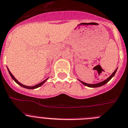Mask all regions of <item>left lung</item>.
I'll return each mask as SVG.
<instances>
[{
	"mask_svg": "<svg viewBox=\"0 0 128 128\" xmlns=\"http://www.w3.org/2000/svg\"><path fill=\"white\" fill-rule=\"evenodd\" d=\"M117 70H118V68H117L116 70H115V71H114V72H113L112 74L110 75V76H109V77L107 79H106V80H105L104 81H103V82H100V83H95V84H88V83H84V82H82V81L80 80H78L80 81V82H81V83H82L83 84H84V85H85L86 86H88V87H90V88H97V87H100V86H102L104 85V84H106V83H108V82H109L110 80L113 77H114V76L115 75L116 72Z\"/></svg>",
	"mask_w": 128,
	"mask_h": 128,
	"instance_id": "1",
	"label": "left lung"
}]
</instances>
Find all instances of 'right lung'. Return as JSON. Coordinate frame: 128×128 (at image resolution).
Wrapping results in <instances>:
<instances>
[{
	"instance_id": "1",
	"label": "right lung",
	"mask_w": 128,
	"mask_h": 128,
	"mask_svg": "<svg viewBox=\"0 0 128 128\" xmlns=\"http://www.w3.org/2000/svg\"><path fill=\"white\" fill-rule=\"evenodd\" d=\"M8 71H9V74L10 75V76H11V78H12V80H13L14 81V82H16V83H17V84H18L20 86H21V87H23V88H27V89H35V88H38V87H40V86H41L42 85H43V84H44V83H45V82H46V80H47L48 79V78H46V80H45L44 81H43L42 82H41V83H38V84H36V85H34V86H26V85H24V84H21V83H20V82H19L17 80H16V78L14 77V76H13L12 75V74L11 73V72H10V71H9V69H8Z\"/></svg>"
}]
</instances>
